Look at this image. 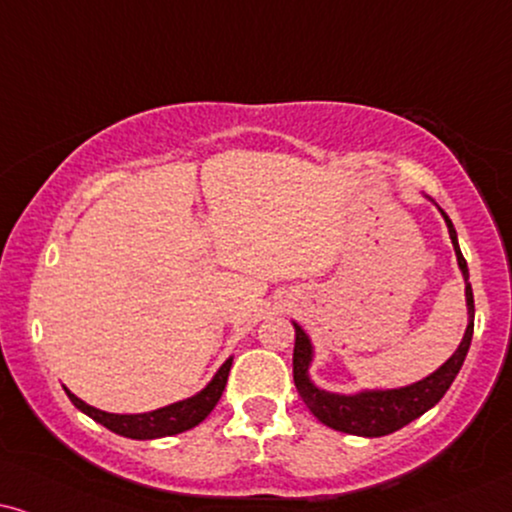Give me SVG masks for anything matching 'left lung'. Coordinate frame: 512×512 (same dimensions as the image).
I'll list each match as a JSON object with an SVG mask.
<instances>
[{
    "mask_svg": "<svg viewBox=\"0 0 512 512\" xmlns=\"http://www.w3.org/2000/svg\"><path fill=\"white\" fill-rule=\"evenodd\" d=\"M437 205V203H435ZM442 212L446 229H449V238L454 243L456 262L461 269L463 281H465V304H468V326H465L461 345L435 373H430L428 378L418 380L406 387H394V390H361L352 394L342 392H328L321 390L319 385H314V380L309 378V366L314 361V345L309 340V335L304 333L300 323L293 321L295 326V349H293V380L297 392L307 409L314 413L328 428L347 432V435L357 437H383L392 435L409 425L411 420L423 416L425 411H430L439 399L444 397L449 390L454 378L461 371L465 357H468V349L472 342V328H475V300H472V288H470V274H468V262L463 260V252L458 248V236L454 224L446 212Z\"/></svg>",
    "mask_w": 512,
    "mask_h": 512,
    "instance_id": "obj_1",
    "label": "left lung"
}]
</instances>
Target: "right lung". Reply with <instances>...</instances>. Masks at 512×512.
<instances>
[{"instance_id":"obj_1","label":"right lung","mask_w":512,"mask_h":512,"mask_svg":"<svg viewBox=\"0 0 512 512\" xmlns=\"http://www.w3.org/2000/svg\"><path fill=\"white\" fill-rule=\"evenodd\" d=\"M231 361H234V357H229L222 366H219V371L212 375L210 383L205 385L198 394H193L189 399L174 401L170 406H163V409H155L148 413H108V411L94 409V406H89L87 401L75 397L68 387H66V394L77 409L87 413L89 418H94L96 423H101L103 428L115 432V435L129 437V439L170 437V435H179V432L196 428L198 423H203V420L210 416V411L215 409L226 387V378H229V371H231Z\"/></svg>"}]
</instances>
